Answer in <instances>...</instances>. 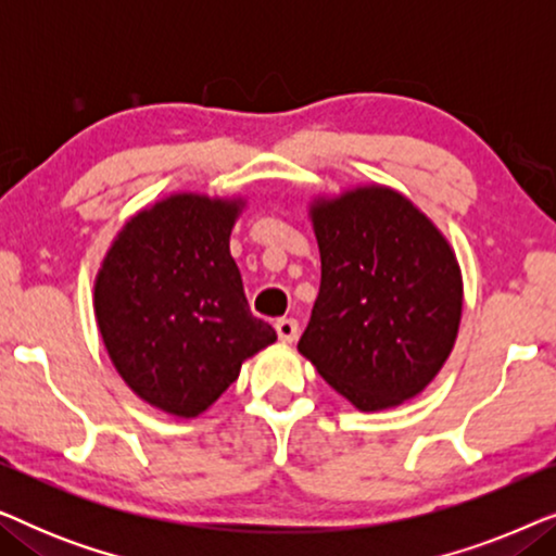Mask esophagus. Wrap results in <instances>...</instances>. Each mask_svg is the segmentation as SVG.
Instances as JSON below:
<instances>
[{"instance_id": "1", "label": "esophagus", "mask_w": 556, "mask_h": 556, "mask_svg": "<svg viewBox=\"0 0 556 556\" xmlns=\"http://www.w3.org/2000/svg\"><path fill=\"white\" fill-rule=\"evenodd\" d=\"M276 331L283 344H291V341H295V337H299V321H293V318H278Z\"/></svg>"}]
</instances>
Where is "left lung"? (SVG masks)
Returning <instances> with one entry per match:
<instances>
[{
    "label": "left lung",
    "instance_id": "left-lung-1",
    "mask_svg": "<svg viewBox=\"0 0 556 556\" xmlns=\"http://www.w3.org/2000/svg\"><path fill=\"white\" fill-rule=\"evenodd\" d=\"M308 217L321 288L299 352L362 413L417 397L460 329L463 276L451 242L387 185L316 194Z\"/></svg>",
    "mask_w": 556,
    "mask_h": 556
}]
</instances>
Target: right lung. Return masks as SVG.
I'll return each instance as SVG.
<instances>
[{
    "mask_svg": "<svg viewBox=\"0 0 556 556\" xmlns=\"http://www.w3.org/2000/svg\"><path fill=\"white\" fill-rule=\"evenodd\" d=\"M240 194L174 192L126 219L93 283L98 333L136 397L200 417L276 341L250 314L230 232Z\"/></svg>",
    "mask_w": 556,
    "mask_h": 556,
    "instance_id": "1",
    "label": "right lung"
}]
</instances>
